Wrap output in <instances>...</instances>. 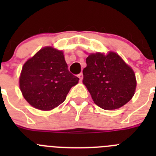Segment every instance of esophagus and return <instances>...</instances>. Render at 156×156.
I'll list each match as a JSON object with an SVG mask.
<instances>
[{"mask_svg": "<svg viewBox=\"0 0 156 156\" xmlns=\"http://www.w3.org/2000/svg\"><path fill=\"white\" fill-rule=\"evenodd\" d=\"M78 77H79V78H80V80L82 81L83 77V73H80L79 75H78Z\"/></svg>", "mask_w": 156, "mask_h": 156, "instance_id": "1", "label": "esophagus"}]
</instances>
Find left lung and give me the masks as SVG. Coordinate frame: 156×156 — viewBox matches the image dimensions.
<instances>
[{"label":"left lung","instance_id":"obj_1","mask_svg":"<svg viewBox=\"0 0 156 156\" xmlns=\"http://www.w3.org/2000/svg\"><path fill=\"white\" fill-rule=\"evenodd\" d=\"M86 63L83 83L98 106L116 109L132 98L137 86L134 73L119 55L90 54Z\"/></svg>","mask_w":156,"mask_h":156}]
</instances>
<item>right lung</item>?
<instances>
[{"instance_id":"1","label":"right lung","mask_w":156,"mask_h":156,"mask_svg":"<svg viewBox=\"0 0 156 156\" xmlns=\"http://www.w3.org/2000/svg\"><path fill=\"white\" fill-rule=\"evenodd\" d=\"M78 81L79 78L69 71L63 52L47 47L25 63L19 86L32 106L47 111L62 104Z\"/></svg>"}]
</instances>
